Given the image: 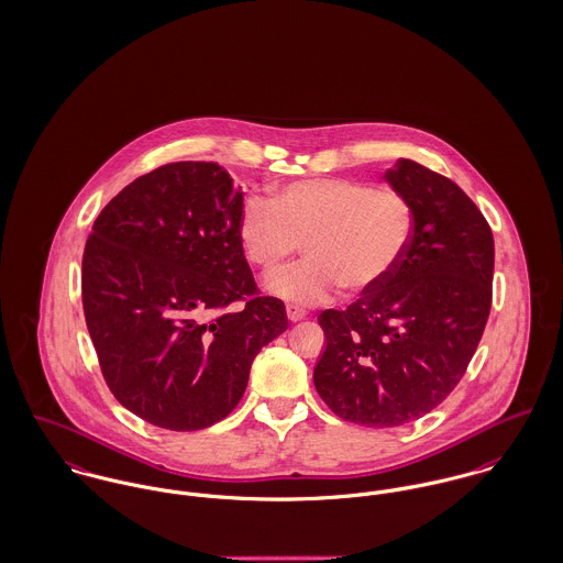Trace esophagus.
<instances>
[{"mask_svg": "<svg viewBox=\"0 0 563 563\" xmlns=\"http://www.w3.org/2000/svg\"><path fill=\"white\" fill-rule=\"evenodd\" d=\"M287 317H289V321L298 323V321L303 319V310H300L298 306H287Z\"/></svg>", "mask_w": 563, "mask_h": 563, "instance_id": "1", "label": "esophagus"}]
</instances>
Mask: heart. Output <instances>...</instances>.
I'll list each match as a JSON object with an SVG mask.
<instances>
[{
	"label": "heart",
	"mask_w": 563,
	"mask_h": 563,
	"mask_svg": "<svg viewBox=\"0 0 563 563\" xmlns=\"http://www.w3.org/2000/svg\"><path fill=\"white\" fill-rule=\"evenodd\" d=\"M416 231L409 199L349 177H312L280 186L272 201L246 197L238 235L246 260L278 272L300 242L308 260L269 280V291L298 306L379 291L405 260Z\"/></svg>",
	"instance_id": "1"
}]
</instances>
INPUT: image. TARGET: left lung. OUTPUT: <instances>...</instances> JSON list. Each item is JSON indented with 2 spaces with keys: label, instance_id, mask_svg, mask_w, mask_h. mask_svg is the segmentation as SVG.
<instances>
[{
  "label": "left lung",
  "instance_id": "8db88e82",
  "mask_svg": "<svg viewBox=\"0 0 563 563\" xmlns=\"http://www.w3.org/2000/svg\"><path fill=\"white\" fill-rule=\"evenodd\" d=\"M413 206L411 246L388 283L346 310H323L325 349L312 379L346 422L409 424L456 388L493 298V233L448 177L400 158L386 174Z\"/></svg>",
  "mask_w": 563,
  "mask_h": 563
}]
</instances>
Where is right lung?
I'll list each match as a JSON object with an SVG mask.
<instances>
[{"mask_svg":"<svg viewBox=\"0 0 563 563\" xmlns=\"http://www.w3.org/2000/svg\"><path fill=\"white\" fill-rule=\"evenodd\" d=\"M242 201L218 163H172L113 197L87 238L84 312L102 377L154 427L227 418L257 353L287 330L285 303L257 296ZM238 299L240 313L217 312Z\"/></svg>","mask_w":563,"mask_h":563,"instance_id":"right-lung-1","label":"right lung"}]
</instances>
